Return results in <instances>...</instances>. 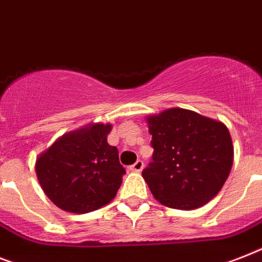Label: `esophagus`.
I'll list each match as a JSON object with an SVG mask.
<instances>
[{"label": "esophagus", "mask_w": 262, "mask_h": 262, "mask_svg": "<svg viewBox=\"0 0 262 262\" xmlns=\"http://www.w3.org/2000/svg\"><path fill=\"white\" fill-rule=\"evenodd\" d=\"M142 168H144V163H142V160H137L135 164L129 167V169L133 172H140V171H142Z\"/></svg>", "instance_id": "obj_1"}]
</instances>
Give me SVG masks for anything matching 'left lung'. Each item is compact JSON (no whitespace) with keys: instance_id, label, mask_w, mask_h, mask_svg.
I'll return each instance as SVG.
<instances>
[{"instance_id":"left-lung-1","label":"left lung","mask_w":262,"mask_h":262,"mask_svg":"<svg viewBox=\"0 0 262 262\" xmlns=\"http://www.w3.org/2000/svg\"><path fill=\"white\" fill-rule=\"evenodd\" d=\"M152 161L142 171L161 205L193 210L211 201L233 165V142L220 121L186 109L148 117Z\"/></svg>"}]
</instances>
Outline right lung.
<instances>
[{
  "label": "right lung",
  "instance_id": "add662e5",
  "mask_svg": "<svg viewBox=\"0 0 262 262\" xmlns=\"http://www.w3.org/2000/svg\"><path fill=\"white\" fill-rule=\"evenodd\" d=\"M112 125L95 124L60 137L36 161L46 195L61 210L94 211L114 199L125 168L118 149L107 144Z\"/></svg>",
  "mask_w": 262,
  "mask_h": 262
}]
</instances>
